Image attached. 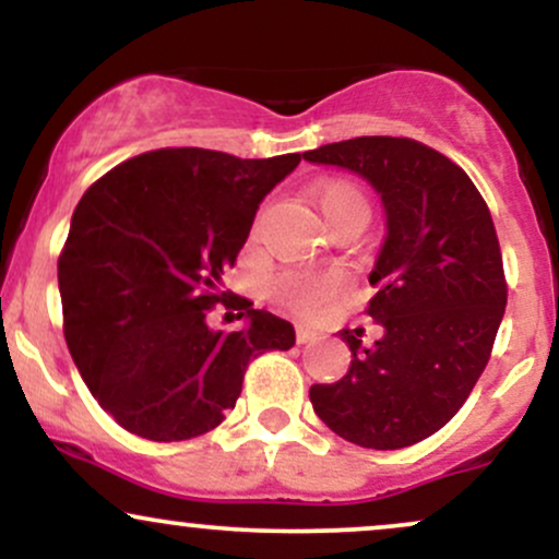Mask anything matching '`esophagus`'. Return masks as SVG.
Listing matches in <instances>:
<instances>
[{
  "mask_svg": "<svg viewBox=\"0 0 559 559\" xmlns=\"http://www.w3.org/2000/svg\"><path fill=\"white\" fill-rule=\"evenodd\" d=\"M318 338V331L310 329V325H297V342L299 344H310Z\"/></svg>",
  "mask_w": 559,
  "mask_h": 559,
  "instance_id": "obj_1",
  "label": "esophagus"
}]
</instances>
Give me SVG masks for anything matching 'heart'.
<instances>
[{
  "instance_id": "obj_1",
  "label": "heart",
  "mask_w": 559,
  "mask_h": 559,
  "mask_svg": "<svg viewBox=\"0 0 559 559\" xmlns=\"http://www.w3.org/2000/svg\"><path fill=\"white\" fill-rule=\"evenodd\" d=\"M316 199L325 217L342 213H370L368 197H365L360 186L352 181H329L318 186ZM338 284H342V278H338L336 273H292L275 281V299H278L286 310L297 312V316H316L320 307L325 305V299L336 292Z\"/></svg>"
}]
</instances>
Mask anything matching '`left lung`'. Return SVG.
Instances as JSON below:
<instances>
[{
    "label": "left lung",
    "mask_w": 559,
    "mask_h": 559,
    "mask_svg": "<svg viewBox=\"0 0 559 559\" xmlns=\"http://www.w3.org/2000/svg\"><path fill=\"white\" fill-rule=\"evenodd\" d=\"M301 157L357 173L386 215L368 305L383 333L362 346L360 331H342L349 370L310 389L312 409L357 447L418 444L471 396L502 323L507 284L489 207L460 165L413 139L360 136Z\"/></svg>",
    "instance_id": "1"
}]
</instances>
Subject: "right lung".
I'll return each mask as SVG.
<instances>
[{
    "label": "right lung",
    "instance_id": "1",
    "mask_svg": "<svg viewBox=\"0 0 559 559\" xmlns=\"http://www.w3.org/2000/svg\"><path fill=\"white\" fill-rule=\"evenodd\" d=\"M299 163V152L157 150L81 197L57 262L66 342L94 400L126 431L150 441L213 431L236 407L249 360L297 342L288 320L247 299L239 331H217L207 316L241 299H230L223 273L262 199Z\"/></svg>",
    "mask_w": 559,
    "mask_h": 559
}]
</instances>
